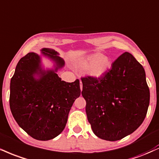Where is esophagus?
<instances>
[{
    "instance_id": "1",
    "label": "esophagus",
    "mask_w": 159,
    "mask_h": 159,
    "mask_svg": "<svg viewBox=\"0 0 159 159\" xmlns=\"http://www.w3.org/2000/svg\"><path fill=\"white\" fill-rule=\"evenodd\" d=\"M82 88H83V86H82L81 81H80V89H81V90H82Z\"/></svg>"
}]
</instances>
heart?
<instances>
[{
  "label": "heart",
  "mask_w": 159,
  "mask_h": 159,
  "mask_svg": "<svg viewBox=\"0 0 159 159\" xmlns=\"http://www.w3.org/2000/svg\"><path fill=\"white\" fill-rule=\"evenodd\" d=\"M78 66L87 69V73L90 77L98 79L102 78L107 72L111 66V61L109 57L101 53H93L77 62Z\"/></svg>",
  "instance_id": "1"
}]
</instances>
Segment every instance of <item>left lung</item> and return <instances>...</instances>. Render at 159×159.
<instances>
[{"label":"left lung","mask_w":159,"mask_h":159,"mask_svg":"<svg viewBox=\"0 0 159 159\" xmlns=\"http://www.w3.org/2000/svg\"><path fill=\"white\" fill-rule=\"evenodd\" d=\"M81 94L94 134L110 141L130 135L144 121L150 104L144 69L130 53L120 55L102 78H81Z\"/></svg>","instance_id":"left-lung-1"}]
</instances>
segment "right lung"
Instances as JSON below:
<instances>
[{
  "label": "right lung",
  "instance_id": "1",
  "mask_svg": "<svg viewBox=\"0 0 159 159\" xmlns=\"http://www.w3.org/2000/svg\"><path fill=\"white\" fill-rule=\"evenodd\" d=\"M43 57L53 63L45 69L41 56L30 52L20 59L10 81L9 106L20 127L33 139L48 141L61 134L70 110L81 95L80 81H61L57 74L64 61L55 49L43 48Z\"/></svg>",
  "mask_w": 159,
  "mask_h": 159
}]
</instances>
